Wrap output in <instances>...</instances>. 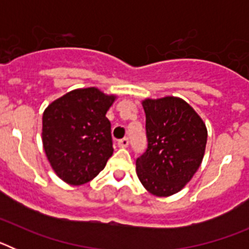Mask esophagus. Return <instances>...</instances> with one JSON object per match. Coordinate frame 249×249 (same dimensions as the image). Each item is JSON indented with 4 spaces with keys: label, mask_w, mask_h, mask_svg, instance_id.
<instances>
[{
    "label": "esophagus",
    "mask_w": 249,
    "mask_h": 249,
    "mask_svg": "<svg viewBox=\"0 0 249 249\" xmlns=\"http://www.w3.org/2000/svg\"><path fill=\"white\" fill-rule=\"evenodd\" d=\"M128 144H129V140L127 137H124V138H122V140L117 141V146L120 147V148H126Z\"/></svg>",
    "instance_id": "1"
}]
</instances>
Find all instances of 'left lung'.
<instances>
[{"instance_id":"1","label":"left lung","mask_w":249,"mask_h":249,"mask_svg":"<svg viewBox=\"0 0 249 249\" xmlns=\"http://www.w3.org/2000/svg\"><path fill=\"white\" fill-rule=\"evenodd\" d=\"M146 151L136 160L141 183L152 195L167 197L191 181L203 160L207 128L183 100H144Z\"/></svg>"}]
</instances>
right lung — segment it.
Masks as SVG:
<instances>
[{"instance_id": "right-lung-1", "label": "right lung", "mask_w": 249, "mask_h": 249, "mask_svg": "<svg viewBox=\"0 0 249 249\" xmlns=\"http://www.w3.org/2000/svg\"><path fill=\"white\" fill-rule=\"evenodd\" d=\"M114 96L100 89H74L48 106L42 117L46 156L61 179L87 183L113 153L111 122L106 117Z\"/></svg>"}]
</instances>
